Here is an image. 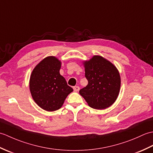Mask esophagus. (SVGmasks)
<instances>
[{"instance_id": "34e87169", "label": "esophagus", "mask_w": 153, "mask_h": 153, "mask_svg": "<svg viewBox=\"0 0 153 153\" xmlns=\"http://www.w3.org/2000/svg\"><path fill=\"white\" fill-rule=\"evenodd\" d=\"M74 91H76V92H77V91H79V87H78V86H74Z\"/></svg>"}]
</instances>
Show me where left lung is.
Instances as JSON below:
<instances>
[{
  "mask_svg": "<svg viewBox=\"0 0 153 153\" xmlns=\"http://www.w3.org/2000/svg\"><path fill=\"white\" fill-rule=\"evenodd\" d=\"M88 84L80 89L82 95L93 108L102 110L111 106L119 95L121 79L114 65L100 56L83 62Z\"/></svg>",
  "mask_w": 153,
  "mask_h": 153,
  "instance_id": "left-lung-1",
  "label": "left lung"
}]
</instances>
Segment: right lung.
I'll return each mask as SVG.
<instances>
[{"label": "right lung", "mask_w": 153, "mask_h": 153, "mask_svg": "<svg viewBox=\"0 0 153 153\" xmlns=\"http://www.w3.org/2000/svg\"><path fill=\"white\" fill-rule=\"evenodd\" d=\"M61 62L54 56L41 61L32 71L30 89L34 101L48 112L60 108L73 89L60 74Z\"/></svg>", "instance_id": "1"}]
</instances>
